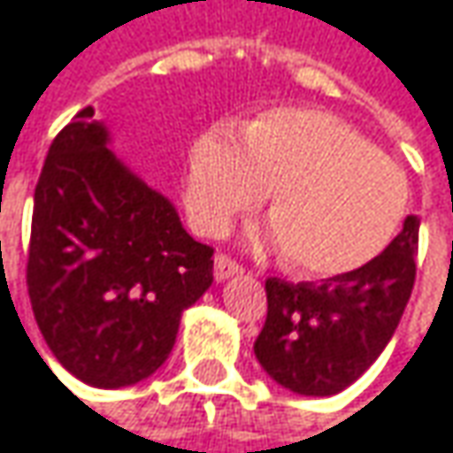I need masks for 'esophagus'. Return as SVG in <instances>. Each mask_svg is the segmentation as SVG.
<instances>
[{"label":"esophagus","mask_w":453,"mask_h":453,"mask_svg":"<svg viewBox=\"0 0 453 453\" xmlns=\"http://www.w3.org/2000/svg\"><path fill=\"white\" fill-rule=\"evenodd\" d=\"M241 272H243V267L238 262H233L226 254H218L215 257V280L218 282H223V280L233 277V274H241Z\"/></svg>","instance_id":"34e87169"}]
</instances>
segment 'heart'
I'll list each match as a JSON object with an SVG mask.
<instances>
[{
    "mask_svg": "<svg viewBox=\"0 0 453 453\" xmlns=\"http://www.w3.org/2000/svg\"><path fill=\"white\" fill-rule=\"evenodd\" d=\"M272 191V243L309 277H337L373 262L407 212L404 171L342 119L274 108L246 124L199 134L186 157L184 204L196 230L218 235L257 212Z\"/></svg>",
    "mask_w": 453,
    "mask_h": 453,
    "instance_id": "obj_1",
    "label": "heart"
}]
</instances>
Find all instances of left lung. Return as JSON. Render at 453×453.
<instances>
[{
	"label": "left lung",
	"mask_w": 453,
	"mask_h": 453,
	"mask_svg": "<svg viewBox=\"0 0 453 453\" xmlns=\"http://www.w3.org/2000/svg\"><path fill=\"white\" fill-rule=\"evenodd\" d=\"M420 220L407 215L365 267L321 282L267 280V321L254 342L272 381L303 396H332L357 381L389 345L415 285Z\"/></svg>",
	"instance_id": "obj_1"
}]
</instances>
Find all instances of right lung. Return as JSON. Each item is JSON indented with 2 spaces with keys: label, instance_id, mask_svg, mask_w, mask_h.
<instances>
[{
  "label": "right lung",
  "instance_id": "obj_1",
  "mask_svg": "<svg viewBox=\"0 0 453 453\" xmlns=\"http://www.w3.org/2000/svg\"><path fill=\"white\" fill-rule=\"evenodd\" d=\"M108 144L88 105L49 147L33 196L27 293L64 368L121 389L171 355L181 313L212 285V249Z\"/></svg>",
  "mask_w": 453,
  "mask_h": 453
}]
</instances>
